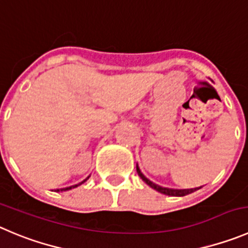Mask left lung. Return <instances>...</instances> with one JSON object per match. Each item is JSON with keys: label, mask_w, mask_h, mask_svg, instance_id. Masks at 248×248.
Returning <instances> with one entry per match:
<instances>
[{"label": "left lung", "mask_w": 248, "mask_h": 248, "mask_svg": "<svg viewBox=\"0 0 248 248\" xmlns=\"http://www.w3.org/2000/svg\"><path fill=\"white\" fill-rule=\"evenodd\" d=\"M137 172H138V175L140 176V179H142L143 181L148 185V186H150L152 188L156 189V191L160 192V193L168 194V196H172V197H184V196H187V194L194 192L196 189L201 188V187H197V188H188V189H173V188H166V187H161V186H159V185H155L154 182H152L150 180H148L147 177H145L144 175L142 173L140 169L138 168V164H137Z\"/></svg>", "instance_id": "1"}]
</instances>
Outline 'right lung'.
I'll return each mask as SVG.
<instances>
[{"label": "right lung", "instance_id": "obj_1", "mask_svg": "<svg viewBox=\"0 0 248 248\" xmlns=\"http://www.w3.org/2000/svg\"><path fill=\"white\" fill-rule=\"evenodd\" d=\"M88 179H89V176H88V177H87V179H85V180H84V181H82V182H80V184H78V185H75V186L67 187V188H61V189H57V191H68V189H71V188H75V187L79 186V185H82V184H83V182H85V181H87V180H88Z\"/></svg>", "mask_w": 248, "mask_h": 248}]
</instances>
